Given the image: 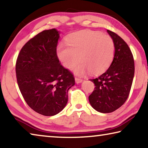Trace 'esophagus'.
<instances>
[{
  "label": "esophagus",
  "mask_w": 148,
  "mask_h": 148,
  "mask_svg": "<svg viewBox=\"0 0 148 148\" xmlns=\"http://www.w3.org/2000/svg\"><path fill=\"white\" fill-rule=\"evenodd\" d=\"M75 81H76V84H79V83H81L83 81V79L82 78H78V77H76V78H75Z\"/></svg>",
  "instance_id": "34e87169"
}]
</instances>
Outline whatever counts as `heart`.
I'll return each instance as SVG.
<instances>
[{
	"label": "heart",
	"mask_w": 148,
	"mask_h": 148,
	"mask_svg": "<svg viewBox=\"0 0 148 148\" xmlns=\"http://www.w3.org/2000/svg\"><path fill=\"white\" fill-rule=\"evenodd\" d=\"M67 45L60 43L57 47V56L62 65L75 73L84 75L90 72L93 75L101 74L111 64L114 54L113 39L101 33L84 30L70 36Z\"/></svg>",
	"instance_id": "b5f03b06"
}]
</instances>
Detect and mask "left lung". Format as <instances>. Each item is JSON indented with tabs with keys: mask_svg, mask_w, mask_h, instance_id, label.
<instances>
[{
	"mask_svg": "<svg viewBox=\"0 0 148 148\" xmlns=\"http://www.w3.org/2000/svg\"><path fill=\"white\" fill-rule=\"evenodd\" d=\"M114 43L113 60L106 72L91 79L95 88L89 96L93 109L109 113L125 103L130 94L134 75V60L127 43L114 32L107 30Z\"/></svg>",
	"mask_w": 148,
	"mask_h": 148,
	"instance_id": "1",
	"label": "left lung"
}]
</instances>
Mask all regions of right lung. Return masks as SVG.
Returning a JSON list of instances; mask_svg holds the SVG:
<instances>
[{"instance_id": "1", "label": "right lung", "mask_w": 148, "mask_h": 148, "mask_svg": "<svg viewBox=\"0 0 148 148\" xmlns=\"http://www.w3.org/2000/svg\"><path fill=\"white\" fill-rule=\"evenodd\" d=\"M58 38L56 29L39 33L23 46L16 60V79L23 99L44 116L55 115L64 109L68 91L75 84L74 75L58 58Z\"/></svg>"}]
</instances>
